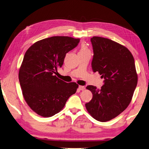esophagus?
<instances>
[{
    "label": "esophagus",
    "instance_id": "esophagus-1",
    "mask_svg": "<svg viewBox=\"0 0 149 149\" xmlns=\"http://www.w3.org/2000/svg\"><path fill=\"white\" fill-rule=\"evenodd\" d=\"M79 88L80 90H81V91H83L85 89V86H79Z\"/></svg>",
    "mask_w": 149,
    "mask_h": 149
}]
</instances>
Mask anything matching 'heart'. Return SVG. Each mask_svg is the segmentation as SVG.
I'll list each match as a JSON object with an SVG mask.
<instances>
[{
	"label": "heart",
	"instance_id": "heart-1",
	"mask_svg": "<svg viewBox=\"0 0 149 149\" xmlns=\"http://www.w3.org/2000/svg\"><path fill=\"white\" fill-rule=\"evenodd\" d=\"M89 52L88 49L85 46H81L79 52Z\"/></svg>",
	"mask_w": 149,
	"mask_h": 149
}]
</instances>
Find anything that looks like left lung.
<instances>
[{"label": "left lung", "mask_w": 149, "mask_h": 149, "mask_svg": "<svg viewBox=\"0 0 149 149\" xmlns=\"http://www.w3.org/2000/svg\"><path fill=\"white\" fill-rule=\"evenodd\" d=\"M94 72L104 79L101 89L89 85L92 100L85 104L88 113L97 120L107 122L124 111L132 100L138 83L134 58L120 44L99 36L91 38Z\"/></svg>", "instance_id": "left-lung-1"}]
</instances>
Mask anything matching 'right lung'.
Instances as JSON below:
<instances>
[{"label": "right lung", "instance_id": "right-lung-1", "mask_svg": "<svg viewBox=\"0 0 149 149\" xmlns=\"http://www.w3.org/2000/svg\"><path fill=\"white\" fill-rule=\"evenodd\" d=\"M79 39L52 36L33 44L25 52L19 72L24 99L30 108L42 117L60 112L79 85L68 83L55 75L66 54L77 46Z\"/></svg>", "mask_w": 149, "mask_h": 149}]
</instances>
